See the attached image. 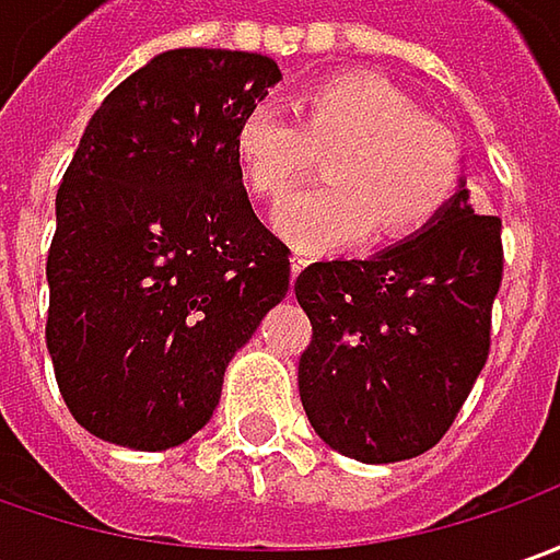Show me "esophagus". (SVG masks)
Here are the masks:
<instances>
[{
  "label": "esophagus",
  "mask_w": 560,
  "mask_h": 560,
  "mask_svg": "<svg viewBox=\"0 0 560 560\" xmlns=\"http://www.w3.org/2000/svg\"><path fill=\"white\" fill-rule=\"evenodd\" d=\"M306 254H294V257H291V279H298L300 276V269H303V266H306Z\"/></svg>",
  "instance_id": "34e87169"
}]
</instances>
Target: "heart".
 Returning a JSON list of instances; mask_svg holds the SVG:
<instances>
[{"label":"heart","instance_id":"1","mask_svg":"<svg viewBox=\"0 0 560 560\" xmlns=\"http://www.w3.org/2000/svg\"><path fill=\"white\" fill-rule=\"evenodd\" d=\"M328 154V183L300 188L276 210V225L298 247H340L372 229L399 242L424 229L453 198L458 154L453 136L394 83L343 73L306 89L298 120L272 105L244 110L235 158L247 188L276 201Z\"/></svg>","mask_w":560,"mask_h":560}]
</instances>
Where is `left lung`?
<instances>
[{
  "label": "left lung",
  "mask_w": 560,
  "mask_h": 560,
  "mask_svg": "<svg viewBox=\"0 0 560 560\" xmlns=\"http://www.w3.org/2000/svg\"><path fill=\"white\" fill-rule=\"evenodd\" d=\"M502 220L462 185L409 242L369 260L306 266L294 294L313 322L298 365L316 434L357 462L428 453L490 357Z\"/></svg>",
  "instance_id": "left-lung-1"
}]
</instances>
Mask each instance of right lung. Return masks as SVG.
I'll return each mask as SVG.
<instances>
[{"label":"right lung","instance_id":"obj_1","mask_svg":"<svg viewBox=\"0 0 560 560\" xmlns=\"http://www.w3.org/2000/svg\"><path fill=\"white\" fill-rule=\"evenodd\" d=\"M281 80L257 51L173 49L92 114L55 198L46 343L77 424L158 453L201 431L222 375L288 294L235 126Z\"/></svg>","mask_w":560,"mask_h":560}]
</instances>
